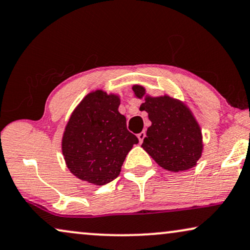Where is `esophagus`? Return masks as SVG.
I'll return each instance as SVG.
<instances>
[{"instance_id": "obj_1", "label": "esophagus", "mask_w": 250, "mask_h": 250, "mask_svg": "<svg viewBox=\"0 0 250 250\" xmlns=\"http://www.w3.org/2000/svg\"><path fill=\"white\" fill-rule=\"evenodd\" d=\"M145 136H146V132L145 131L139 132V134L137 135V137L139 139V143H143V141H144V138H145Z\"/></svg>"}]
</instances>
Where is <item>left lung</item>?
Returning <instances> with one entry per match:
<instances>
[{"label": "left lung", "mask_w": 250, "mask_h": 250, "mask_svg": "<svg viewBox=\"0 0 250 250\" xmlns=\"http://www.w3.org/2000/svg\"><path fill=\"white\" fill-rule=\"evenodd\" d=\"M137 98H144L141 111L147 112L151 127L147 128L142 147L166 170L185 171L197 166L204 143L201 128L184 103L165 95L152 97L144 86L135 84Z\"/></svg>", "instance_id": "1"}]
</instances>
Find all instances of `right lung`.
<instances>
[{
	"label": "right lung",
	"mask_w": 250,
	"mask_h": 250,
	"mask_svg": "<svg viewBox=\"0 0 250 250\" xmlns=\"http://www.w3.org/2000/svg\"><path fill=\"white\" fill-rule=\"evenodd\" d=\"M119 106L118 95L96 90L86 95L69 116L62 151L69 171L81 181L98 186L112 182L138 143L128 131Z\"/></svg>",
	"instance_id": "add662e5"
}]
</instances>
